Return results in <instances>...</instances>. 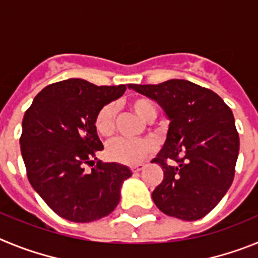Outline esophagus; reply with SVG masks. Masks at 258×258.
<instances>
[{
    "instance_id": "esophagus-1",
    "label": "esophagus",
    "mask_w": 258,
    "mask_h": 258,
    "mask_svg": "<svg viewBox=\"0 0 258 258\" xmlns=\"http://www.w3.org/2000/svg\"><path fill=\"white\" fill-rule=\"evenodd\" d=\"M143 168H145V165H143V164H137V165L131 166V170L133 173H137V172H140V170H142Z\"/></svg>"
}]
</instances>
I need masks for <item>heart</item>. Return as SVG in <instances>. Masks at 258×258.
Listing matches in <instances>:
<instances>
[{"mask_svg":"<svg viewBox=\"0 0 258 258\" xmlns=\"http://www.w3.org/2000/svg\"><path fill=\"white\" fill-rule=\"evenodd\" d=\"M129 107L134 113L140 116L143 121L151 122L157 116V108L149 98H134L129 102ZM115 106L104 104L97 112L94 118V127L97 133L103 138H108L115 132ZM156 150V145L149 138L129 141L124 138H116L107 145L106 156L109 160L125 165H136L151 156Z\"/></svg>","mask_w":258,"mask_h":258,"instance_id":"obj_1","label":"heart"}]
</instances>
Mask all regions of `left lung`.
Returning a JSON list of instances; mask_svg holds the SVG:
<instances>
[{
    "mask_svg": "<svg viewBox=\"0 0 258 258\" xmlns=\"http://www.w3.org/2000/svg\"><path fill=\"white\" fill-rule=\"evenodd\" d=\"M129 88L157 102L170 120L165 145L152 160L164 170L152 200L172 217H204L234 181L239 134L231 109L220 95L187 80Z\"/></svg>",
    "mask_w": 258,
    "mask_h": 258,
    "instance_id": "8db88e82",
    "label": "left lung"
}]
</instances>
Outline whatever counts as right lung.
<instances>
[{
    "mask_svg": "<svg viewBox=\"0 0 258 258\" xmlns=\"http://www.w3.org/2000/svg\"><path fill=\"white\" fill-rule=\"evenodd\" d=\"M125 85L97 86L83 79L47 85L35 97L22 122L20 150L27 177L47 206L72 222L108 216L120 202L129 168L102 163L103 150L94 127L97 112L121 97ZM85 165H94L85 172Z\"/></svg>",
    "mask_w": 258,
    "mask_h": 258,
    "instance_id": "obj_1",
    "label": "right lung"
}]
</instances>
